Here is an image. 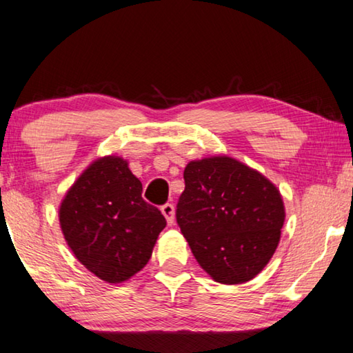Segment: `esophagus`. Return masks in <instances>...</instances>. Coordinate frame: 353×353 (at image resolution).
Returning <instances> with one entry per match:
<instances>
[{"mask_svg":"<svg viewBox=\"0 0 353 353\" xmlns=\"http://www.w3.org/2000/svg\"><path fill=\"white\" fill-rule=\"evenodd\" d=\"M162 213L163 216L166 218V223H168V225H172L174 224V205L172 204H165L162 207Z\"/></svg>","mask_w":353,"mask_h":353,"instance_id":"obj_1","label":"esophagus"}]
</instances>
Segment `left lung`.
Masks as SVG:
<instances>
[{
  "label": "left lung",
  "mask_w": 353,
  "mask_h": 353,
  "mask_svg": "<svg viewBox=\"0 0 353 353\" xmlns=\"http://www.w3.org/2000/svg\"><path fill=\"white\" fill-rule=\"evenodd\" d=\"M183 179L176 218L194 259L214 282L252 280L279 246L285 223L279 188L227 155L191 160Z\"/></svg>",
  "instance_id": "left-lung-1"
}]
</instances>
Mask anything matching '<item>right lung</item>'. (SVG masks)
Masks as SVG:
<instances>
[{
  "label": "right lung",
  "mask_w": 353,
  "mask_h": 353,
  "mask_svg": "<svg viewBox=\"0 0 353 353\" xmlns=\"http://www.w3.org/2000/svg\"><path fill=\"white\" fill-rule=\"evenodd\" d=\"M143 185L118 155L99 157L82 171L59 207L65 241L88 271L123 283L148 265L166 221L141 198Z\"/></svg>",
  "instance_id": "add662e5"
}]
</instances>
